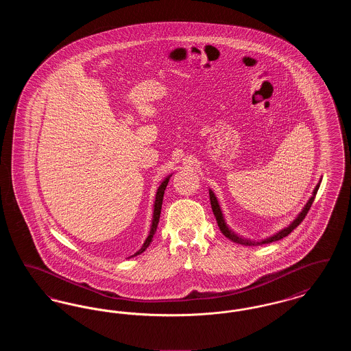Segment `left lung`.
<instances>
[{
	"mask_svg": "<svg viewBox=\"0 0 351 351\" xmlns=\"http://www.w3.org/2000/svg\"><path fill=\"white\" fill-rule=\"evenodd\" d=\"M319 184H321V180L318 182L317 185H316V188L313 189L312 197H311V199L308 200V202L305 204V206L302 208V210H301L300 213L298 215V217L295 218V219H293V221H292L287 228H284V229H282L280 232H278V233H275L274 235L268 237V238H265V239H262V241H251V239L243 238V237H241V235L234 233L233 230L226 225V221H225L223 215H222V210H221V206H219V204H218L217 197H216V195L213 193V191H212V189H209V197H210L212 210H213L215 217L217 219L218 228H219L221 233L223 234L226 238L232 239L233 242L239 243V245H245V246H258V245H265V243H271V242L279 241V239H282L284 237H287V235L291 233L293 229H296V228L300 225L301 222H302V219H304L305 216H306L308 210L311 209V206H312L313 201H315L316 193H317L318 188H319Z\"/></svg>",
	"mask_w": 351,
	"mask_h": 351,
	"instance_id": "left-lung-1",
	"label": "left lung"
}]
</instances>
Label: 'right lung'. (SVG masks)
<instances>
[{"instance_id":"obj_1","label":"right lung","mask_w":351,"mask_h":351,"mask_svg":"<svg viewBox=\"0 0 351 351\" xmlns=\"http://www.w3.org/2000/svg\"><path fill=\"white\" fill-rule=\"evenodd\" d=\"M172 175H168L167 178L162 182V184L159 185L158 191H156V195H155V201H154V213H152V219H151L150 233L147 235L146 241L143 242L142 247L139 250L136 251L135 254H133L132 256H136L139 254H142L143 251L146 250L149 247V245L152 241V237L156 232V228H158V223H159V217H160V210H162V202H163V196H165V191H166V186H167L168 182H169V178ZM129 256V258H132Z\"/></svg>"}]
</instances>
